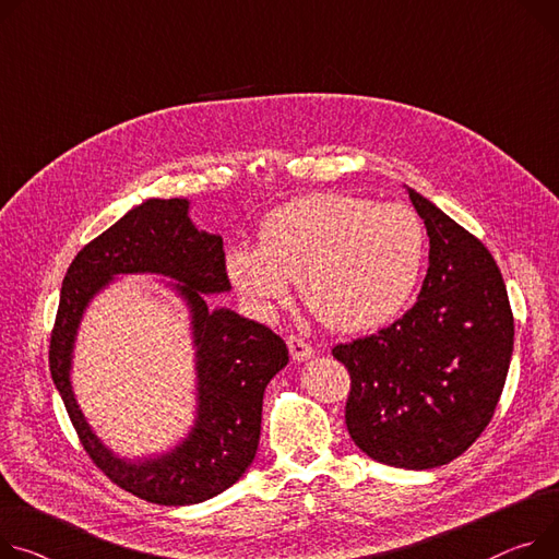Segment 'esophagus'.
Segmentation results:
<instances>
[{
    "label": "esophagus",
    "mask_w": 559,
    "mask_h": 559,
    "mask_svg": "<svg viewBox=\"0 0 559 559\" xmlns=\"http://www.w3.org/2000/svg\"><path fill=\"white\" fill-rule=\"evenodd\" d=\"M286 345H288L290 358L295 362H305V360H309L316 354V349L309 345V342H305L302 337H297V335H288L286 337Z\"/></svg>",
    "instance_id": "obj_1"
}]
</instances>
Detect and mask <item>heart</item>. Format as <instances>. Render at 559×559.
Listing matches in <instances>:
<instances>
[{"label":"heart","instance_id":"b5f03b06","mask_svg":"<svg viewBox=\"0 0 559 559\" xmlns=\"http://www.w3.org/2000/svg\"><path fill=\"white\" fill-rule=\"evenodd\" d=\"M260 243L226 252V273L257 316H273L290 280L305 305L333 331L358 333L396 318L418 286L425 228L399 203L316 192L271 210Z\"/></svg>","mask_w":559,"mask_h":559}]
</instances>
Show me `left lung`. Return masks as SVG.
<instances>
[{
    "label": "left lung",
    "instance_id": "1",
    "mask_svg": "<svg viewBox=\"0 0 559 559\" xmlns=\"http://www.w3.org/2000/svg\"><path fill=\"white\" fill-rule=\"evenodd\" d=\"M429 237L418 302L333 358L349 369L354 443L373 461L429 469L463 454L488 427L510 367L514 320L488 248L407 188Z\"/></svg>",
    "mask_w": 559,
    "mask_h": 559
}]
</instances>
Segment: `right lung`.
Masks as SVG:
<instances>
[{
    "instance_id": "right-lung-1",
    "label": "right lung",
    "mask_w": 559,
    "mask_h": 559,
    "mask_svg": "<svg viewBox=\"0 0 559 559\" xmlns=\"http://www.w3.org/2000/svg\"><path fill=\"white\" fill-rule=\"evenodd\" d=\"M188 210V199H147L84 246L64 275L49 347L51 378L82 448L116 486L160 506L199 503L239 481L260 445L266 384L288 362L284 340L269 326L207 305V295L230 290L224 239L199 230ZM132 272L178 282L173 287L191 309L198 347L191 435L175 451L143 462L116 457L93 435L70 388L83 309L116 274Z\"/></svg>"
}]
</instances>
